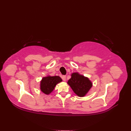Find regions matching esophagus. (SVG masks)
<instances>
[{
  "label": "esophagus",
  "instance_id": "obj_1",
  "mask_svg": "<svg viewBox=\"0 0 131 131\" xmlns=\"http://www.w3.org/2000/svg\"><path fill=\"white\" fill-rule=\"evenodd\" d=\"M62 79L63 80V81L65 82L66 81V76L65 75H63L62 77Z\"/></svg>",
  "mask_w": 131,
  "mask_h": 131
}]
</instances>
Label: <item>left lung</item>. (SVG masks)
<instances>
[{
  "label": "left lung",
  "instance_id": "1",
  "mask_svg": "<svg viewBox=\"0 0 131 131\" xmlns=\"http://www.w3.org/2000/svg\"><path fill=\"white\" fill-rule=\"evenodd\" d=\"M68 83L74 93L79 97H84L92 86V83L88 78L78 73L71 74V78Z\"/></svg>",
  "mask_w": 131,
  "mask_h": 131
}]
</instances>
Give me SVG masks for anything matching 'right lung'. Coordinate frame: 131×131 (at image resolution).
<instances>
[{"label":"right lung","mask_w":131,"mask_h":131,"mask_svg":"<svg viewBox=\"0 0 131 131\" xmlns=\"http://www.w3.org/2000/svg\"><path fill=\"white\" fill-rule=\"evenodd\" d=\"M61 82L62 79L58 76L44 77L40 82V90L44 93L49 94L54 90L56 84Z\"/></svg>","instance_id":"add662e5"}]
</instances>
